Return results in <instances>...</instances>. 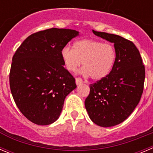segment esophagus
<instances>
[{"mask_svg": "<svg viewBox=\"0 0 153 153\" xmlns=\"http://www.w3.org/2000/svg\"><path fill=\"white\" fill-rule=\"evenodd\" d=\"M82 82H83V81H82V79L80 77L76 78V85H80Z\"/></svg>", "mask_w": 153, "mask_h": 153, "instance_id": "1", "label": "esophagus"}]
</instances>
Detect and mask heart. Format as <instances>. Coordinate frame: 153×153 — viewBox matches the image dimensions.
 I'll use <instances>...</instances> for the list:
<instances>
[{
	"instance_id": "heart-1",
	"label": "heart",
	"mask_w": 153,
	"mask_h": 153,
	"mask_svg": "<svg viewBox=\"0 0 153 153\" xmlns=\"http://www.w3.org/2000/svg\"><path fill=\"white\" fill-rule=\"evenodd\" d=\"M61 57L68 71L74 72L82 64V73L90 76L94 80L106 77L114 67L116 60L115 48L112 45L91 39L78 40L74 49L65 46Z\"/></svg>"
}]
</instances>
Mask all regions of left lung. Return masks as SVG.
<instances>
[{
    "instance_id": "obj_1",
    "label": "left lung",
    "mask_w": 153,
    "mask_h": 153,
    "mask_svg": "<svg viewBox=\"0 0 153 153\" xmlns=\"http://www.w3.org/2000/svg\"><path fill=\"white\" fill-rule=\"evenodd\" d=\"M92 32L114 43L116 60L106 77L89 85L85 106L92 122L100 127H112L125 120L138 105L143 92L145 67L131 41L117 35Z\"/></svg>"
}]
</instances>
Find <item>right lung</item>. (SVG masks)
Wrapping results in <instances>:
<instances>
[{"mask_svg": "<svg viewBox=\"0 0 153 153\" xmlns=\"http://www.w3.org/2000/svg\"><path fill=\"white\" fill-rule=\"evenodd\" d=\"M78 33L57 28L39 31L26 38L13 56L11 93L21 113L34 124L48 125L57 120L66 96L76 87L64 67L61 51Z\"/></svg>", "mask_w": 153, "mask_h": 153, "instance_id": "add662e5", "label": "right lung"}]
</instances>
